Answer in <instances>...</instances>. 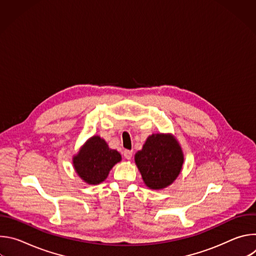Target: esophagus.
Instances as JSON below:
<instances>
[{
  "label": "esophagus",
  "instance_id": "1",
  "mask_svg": "<svg viewBox=\"0 0 256 256\" xmlns=\"http://www.w3.org/2000/svg\"><path fill=\"white\" fill-rule=\"evenodd\" d=\"M124 157L126 160L132 159V151H130V150H124Z\"/></svg>",
  "mask_w": 256,
  "mask_h": 256
}]
</instances>
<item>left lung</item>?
Listing matches in <instances>:
<instances>
[{
  "mask_svg": "<svg viewBox=\"0 0 256 256\" xmlns=\"http://www.w3.org/2000/svg\"><path fill=\"white\" fill-rule=\"evenodd\" d=\"M142 180L152 190H162L179 175L184 154L176 140L166 134H152L146 140L142 151L134 156Z\"/></svg>",
  "mask_w": 256,
  "mask_h": 256,
  "instance_id": "8db88e82",
  "label": "left lung"
}]
</instances>
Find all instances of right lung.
I'll return each mask as SVG.
<instances>
[{
	"mask_svg": "<svg viewBox=\"0 0 256 256\" xmlns=\"http://www.w3.org/2000/svg\"><path fill=\"white\" fill-rule=\"evenodd\" d=\"M122 160L120 154L108 148L98 136H92L74 157L72 163L78 175L89 184H98L106 179L110 169Z\"/></svg>",
	"mask_w": 256,
	"mask_h": 256,
	"instance_id": "right-lung-1",
	"label": "right lung"
}]
</instances>
